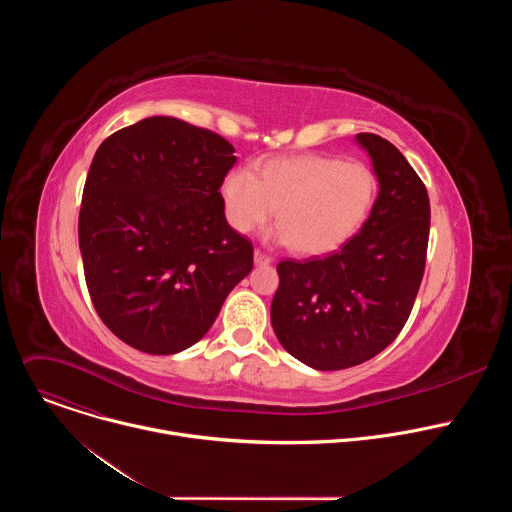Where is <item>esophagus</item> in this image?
I'll return each mask as SVG.
<instances>
[{
    "instance_id": "1",
    "label": "esophagus",
    "mask_w": 512,
    "mask_h": 512,
    "mask_svg": "<svg viewBox=\"0 0 512 512\" xmlns=\"http://www.w3.org/2000/svg\"><path fill=\"white\" fill-rule=\"evenodd\" d=\"M271 261H273V257L265 255V253H263V251H259V249L255 251V263H257V265H269Z\"/></svg>"
}]
</instances>
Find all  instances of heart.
<instances>
[{
  "label": "heart",
  "mask_w": 512,
  "mask_h": 512,
  "mask_svg": "<svg viewBox=\"0 0 512 512\" xmlns=\"http://www.w3.org/2000/svg\"><path fill=\"white\" fill-rule=\"evenodd\" d=\"M221 192L235 231L263 227L277 208V239L300 255H322L360 229L375 202L377 180L360 162L306 154L273 158L255 174L237 168Z\"/></svg>",
  "instance_id": "b5f03b06"
}]
</instances>
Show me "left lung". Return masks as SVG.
<instances>
[{"instance_id":"8db88e82","label":"left lung","mask_w":512,"mask_h":512,"mask_svg":"<svg viewBox=\"0 0 512 512\" xmlns=\"http://www.w3.org/2000/svg\"><path fill=\"white\" fill-rule=\"evenodd\" d=\"M356 141L379 180L362 229L324 257L277 265L271 326L281 346L316 371L356 367L385 350L403 330L425 271V184L391 141L375 133Z\"/></svg>"}]
</instances>
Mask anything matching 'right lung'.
Here are the masks:
<instances>
[{"label": "right lung", "instance_id": "add662e5", "mask_svg": "<svg viewBox=\"0 0 512 512\" xmlns=\"http://www.w3.org/2000/svg\"><path fill=\"white\" fill-rule=\"evenodd\" d=\"M233 145L176 117L109 135L93 158L79 247L93 306L125 344L176 354L196 344L253 269L231 229L221 186Z\"/></svg>", "mask_w": 512, "mask_h": 512}]
</instances>
